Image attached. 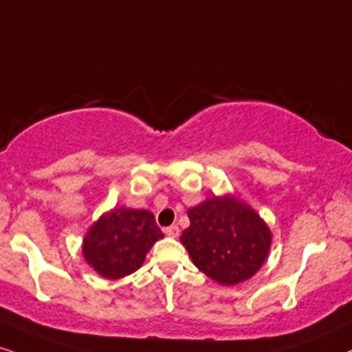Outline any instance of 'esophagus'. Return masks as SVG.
Returning a JSON list of instances; mask_svg holds the SVG:
<instances>
[{
    "label": "esophagus",
    "instance_id": "obj_1",
    "mask_svg": "<svg viewBox=\"0 0 352 352\" xmlns=\"http://www.w3.org/2000/svg\"><path fill=\"white\" fill-rule=\"evenodd\" d=\"M164 232H166V235H168V237H179L180 229L179 226H170V228L164 229Z\"/></svg>",
    "mask_w": 352,
    "mask_h": 352
}]
</instances>
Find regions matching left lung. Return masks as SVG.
Instances as JSON below:
<instances>
[{
  "instance_id": "obj_1",
  "label": "left lung",
  "mask_w": 352,
  "mask_h": 352,
  "mask_svg": "<svg viewBox=\"0 0 352 352\" xmlns=\"http://www.w3.org/2000/svg\"><path fill=\"white\" fill-rule=\"evenodd\" d=\"M188 217L180 242L195 266L217 284L247 281L270 255L271 229L237 195L206 198L188 209Z\"/></svg>"
}]
</instances>
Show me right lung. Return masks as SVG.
Returning <instances> with one entry per match:
<instances>
[{
  "mask_svg": "<svg viewBox=\"0 0 352 352\" xmlns=\"http://www.w3.org/2000/svg\"><path fill=\"white\" fill-rule=\"evenodd\" d=\"M162 237L148 209L115 206L87 229L82 256L97 274L115 281L140 270L148 252Z\"/></svg>",
  "mask_w": 352,
  "mask_h": 352,
  "instance_id": "1",
  "label": "right lung"
}]
</instances>
